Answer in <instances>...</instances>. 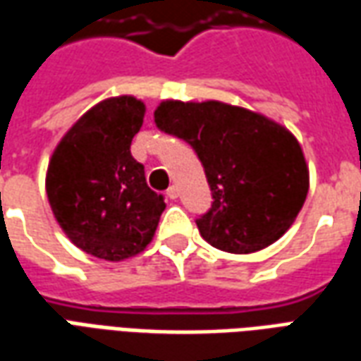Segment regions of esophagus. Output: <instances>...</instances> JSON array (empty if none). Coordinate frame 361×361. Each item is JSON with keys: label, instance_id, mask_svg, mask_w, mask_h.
<instances>
[{"label": "esophagus", "instance_id": "1", "mask_svg": "<svg viewBox=\"0 0 361 361\" xmlns=\"http://www.w3.org/2000/svg\"><path fill=\"white\" fill-rule=\"evenodd\" d=\"M166 195L170 197V199H178V195H180V189L176 188V185H170L168 191H166Z\"/></svg>", "mask_w": 361, "mask_h": 361}]
</instances>
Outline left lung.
<instances>
[{
    "instance_id": "left-lung-1",
    "label": "left lung",
    "mask_w": 361,
    "mask_h": 361,
    "mask_svg": "<svg viewBox=\"0 0 361 361\" xmlns=\"http://www.w3.org/2000/svg\"><path fill=\"white\" fill-rule=\"evenodd\" d=\"M154 123L191 145L203 164L212 203L195 222L212 247L253 253L292 226L310 176L300 145L284 127L214 100L162 102Z\"/></svg>"
}]
</instances>
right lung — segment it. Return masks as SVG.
<instances>
[{
	"mask_svg": "<svg viewBox=\"0 0 361 361\" xmlns=\"http://www.w3.org/2000/svg\"><path fill=\"white\" fill-rule=\"evenodd\" d=\"M142 118L145 104L131 96L96 104L67 131L48 166L46 193L59 226L98 259L141 253L166 209L129 150Z\"/></svg>",
	"mask_w": 361,
	"mask_h": 361,
	"instance_id": "right-lung-1",
	"label": "right lung"
}]
</instances>
